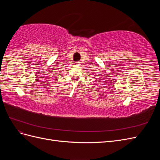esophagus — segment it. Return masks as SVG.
<instances>
[{
	"instance_id": "1",
	"label": "esophagus",
	"mask_w": 160,
	"mask_h": 160,
	"mask_svg": "<svg viewBox=\"0 0 160 160\" xmlns=\"http://www.w3.org/2000/svg\"><path fill=\"white\" fill-rule=\"evenodd\" d=\"M75 63H76L77 65H79V63H80V62H75Z\"/></svg>"
}]
</instances>
